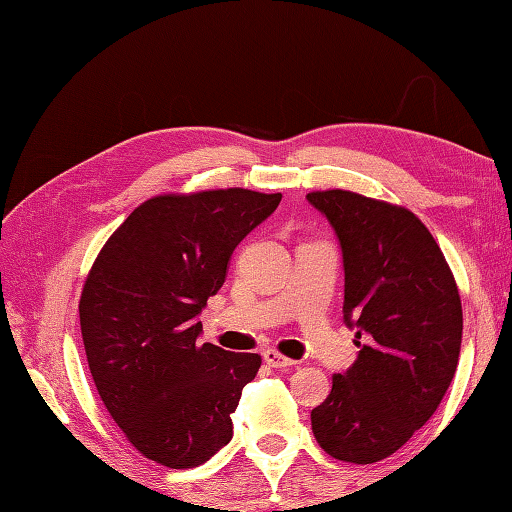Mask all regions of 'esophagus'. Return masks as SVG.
I'll use <instances>...</instances> for the list:
<instances>
[{
	"mask_svg": "<svg viewBox=\"0 0 512 512\" xmlns=\"http://www.w3.org/2000/svg\"><path fill=\"white\" fill-rule=\"evenodd\" d=\"M264 361H266L270 367H275V369H288V367L295 365V361H292V358H288V356H284V354H279L277 350H266V352H264Z\"/></svg>",
	"mask_w": 512,
	"mask_h": 512,
	"instance_id": "obj_1",
	"label": "esophagus"
}]
</instances>
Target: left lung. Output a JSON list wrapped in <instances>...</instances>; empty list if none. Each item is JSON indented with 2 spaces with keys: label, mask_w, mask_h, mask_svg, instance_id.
I'll use <instances>...</instances> for the list:
<instances>
[{
  "label": "left lung",
  "mask_w": 512,
  "mask_h": 512,
  "mask_svg": "<svg viewBox=\"0 0 512 512\" xmlns=\"http://www.w3.org/2000/svg\"><path fill=\"white\" fill-rule=\"evenodd\" d=\"M308 202L332 224L343 250V314L356 363L332 376L314 407L312 433L341 462L389 458L438 409L462 343L458 284L429 228L405 206L328 189Z\"/></svg>",
  "instance_id": "1"
}]
</instances>
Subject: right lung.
<instances>
[{"instance_id": "obj_1", "label": "right lung", "mask_w": 512, "mask_h": 512, "mask_svg": "<svg viewBox=\"0 0 512 512\" xmlns=\"http://www.w3.org/2000/svg\"><path fill=\"white\" fill-rule=\"evenodd\" d=\"M279 202L239 187L154 195L96 255L79 301L85 356L105 409L145 458L193 469L231 442V413L262 356L200 345L198 314L235 246Z\"/></svg>"}]
</instances>
